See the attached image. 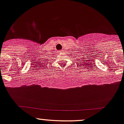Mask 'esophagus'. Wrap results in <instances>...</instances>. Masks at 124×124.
<instances>
[{
    "label": "esophagus",
    "mask_w": 124,
    "mask_h": 124,
    "mask_svg": "<svg viewBox=\"0 0 124 124\" xmlns=\"http://www.w3.org/2000/svg\"><path fill=\"white\" fill-rule=\"evenodd\" d=\"M62 51H58L57 53H58V54H60V53H62Z\"/></svg>",
    "instance_id": "34e87169"
}]
</instances>
